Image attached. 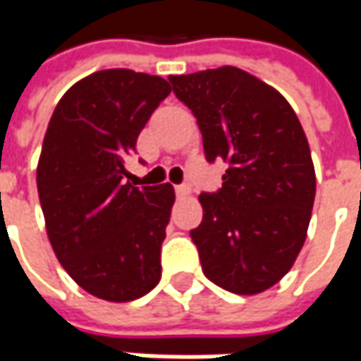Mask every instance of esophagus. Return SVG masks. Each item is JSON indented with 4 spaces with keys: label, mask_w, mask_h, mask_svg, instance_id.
<instances>
[{
    "label": "esophagus",
    "mask_w": 361,
    "mask_h": 361,
    "mask_svg": "<svg viewBox=\"0 0 361 361\" xmlns=\"http://www.w3.org/2000/svg\"><path fill=\"white\" fill-rule=\"evenodd\" d=\"M174 192H176V197H188L190 195V187L188 185H178V187H174Z\"/></svg>",
    "instance_id": "34e87169"
}]
</instances>
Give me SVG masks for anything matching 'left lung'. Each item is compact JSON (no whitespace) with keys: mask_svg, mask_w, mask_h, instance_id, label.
Listing matches in <instances>:
<instances>
[{"mask_svg":"<svg viewBox=\"0 0 361 361\" xmlns=\"http://www.w3.org/2000/svg\"><path fill=\"white\" fill-rule=\"evenodd\" d=\"M192 110L209 162L225 160L223 187L201 192L190 231L202 273L237 295L269 289L293 267L307 237L315 169L293 108L235 66L169 76Z\"/></svg>","mask_w":361,"mask_h":361,"instance_id":"1","label":"left lung"}]
</instances>
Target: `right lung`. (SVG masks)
<instances>
[{
    "mask_svg": "<svg viewBox=\"0 0 361 361\" xmlns=\"http://www.w3.org/2000/svg\"><path fill=\"white\" fill-rule=\"evenodd\" d=\"M169 94L164 78L100 70L49 118L35 174L46 231L63 269L94 298L124 303L160 281L174 188L132 187L124 164Z\"/></svg>",
    "mask_w": 361,
    "mask_h": 361,
    "instance_id": "obj_1",
    "label": "right lung"
}]
</instances>
